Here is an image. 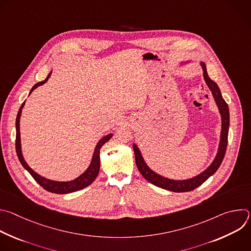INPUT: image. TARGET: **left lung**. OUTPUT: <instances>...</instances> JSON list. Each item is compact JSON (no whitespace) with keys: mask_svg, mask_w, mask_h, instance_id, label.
<instances>
[{"mask_svg":"<svg viewBox=\"0 0 251 251\" xmlns=\"http://www.w3.org/2000/svg\"><path fill=\"white\" fill-rule=\"evenodd\" d=\"M190 62H194L193 60H187V61H182L180 63V66L188 64ZM201 68H202V75L205 84L207 85L208 89L210 90L212 97L216 101V104L218 106L219 112L221 114V120H222V130H221V137H220V143H219V148L216 157L212 160L210 165L201 173L199 175L192 176L190 178H185V180H173V178L166 177L155 171H153L148 164L146 163L144 157H143L139 147L137 144H133V149H134V154H135V162L137 165V168L141 175L144 176L148 182L151 184L171 191L175 193H184V192H190L198 187H200L201 184H203L207 178L212 176L214 173L218 171L220 168L225 155L226 151V146H227V137H228V129H229V109H228V105L223 98L222 92L218 84L212 81L207 75L206 71V66L203 61L200 62Z\"/></svg>","mask_w":251,"mask_h":251,"instance_id":"left-lung-1","label":"left lung"}]
</instances>
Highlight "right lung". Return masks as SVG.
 <instances>
[{"label": "right lung", "mask_w": 251, "mask_h": 251, "mask_svg": "<svg viewBox=\"0 0 251 251\" xmlns=\"http://www.w3.org/2000/svg\"><path fill=\"white\" fill-rule=\"evenodd\" d=\"M52 70H50V73L49 74V75L47 76V78L44 81H41L37 84H34L33 87L30 89L29 94L34 90L37 89L39 86L45 84L51 75ZM28 94V95H29ZM25 104V101H24V103L22 104V106L20 107L18 115H17V119H16V151H17V155L18 158L22 164V166L31 175V176L34 178L35 181L39 185H41L45 190L53 193V194H69V193H74V192H77L79 190H82L86 187H88L89 185H91L94 180L96 178L98 173H99V169H100V149L101 147L105 144L106 142H108L113 134L110 133L108 135L103 136L96 144L93 155H92V159L91 162L88 166V168L77 177L74 178L71 181H53L50 180V178L45 177L43 176H41L40 174H38L37 172H34L25 162L24 156H23V151H22V144H21V131H20V121H21V116H22V111L24 106Z\"/></svg>", "instance_id": "obj_1"}]
</instances>
